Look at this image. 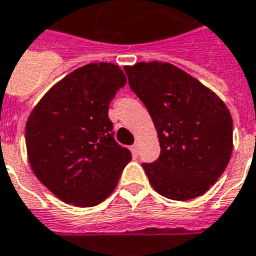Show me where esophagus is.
Returning a JSON list of instances; mask_svg holds the SVG:
<instances>
[{
	"label": "esophagus",
	"instance_id": "obj_1",
	"mask_svg": "<svg viewBox=\"0 0 256 256\" xmlns=\"http://www.w3.org/2000/svg\"><path fill=\"white\" fill-rule=\"evenodd\" d=\"M130 150H132V153H133L134 157H137L138 156V145L137 144H134L133 146L130 148Z\"/></svg>",
	"mask_w": 256,
	"mask_h": 256
}]
</instances>
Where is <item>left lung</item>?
I'll return each instance as SVG.
<instances>
[{"label": "left lung", "mask_w": 256, "mask_h": 256, "mask_svg": "<svg viewBox=\"0 0 256 256\" xmlns=\"http://www.w3.org/2000/svg\"><path fill=\"white\" fill-rule=\"evenodd\" d=\"M128 84L146 106L160 142V157L142 164L160 196L175 200L200 196L228 166L234 122L213 90L168 62L124 66Z\"/></svg>", "instance_id": "left-lung-1"}]
</instances>
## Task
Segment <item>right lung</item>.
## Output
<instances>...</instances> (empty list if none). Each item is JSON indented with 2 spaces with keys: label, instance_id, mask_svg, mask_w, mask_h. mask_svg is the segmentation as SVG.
I'll list each match as a JSON object with an SVG mask.
<instances>
[{
  "label": "right lung",
  "instance_id": "1",
  "mask_svg": "<svg viewBox=\"0 0 256 256\" xmlns=\"http://www.w3.org/2000/svg\"><path fill=\"white\" fill-rule=\"evenodd\" d=\"M126 85L111 62L88 64L51 86L28 116V162L62 202L99 205L112 194L132 153L116 144L108 106Z\"/></svg>",
  "mask_w": 256,
  "mask_h": 256
}]
</instances>
